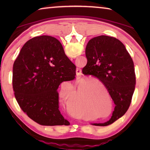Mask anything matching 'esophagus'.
I'll return each mask as SVG.
<instances>
[{
	"label": "esophagus",
	"instance_id": "34e87169",
	"mask_svg": "<svg viewBox=\"0 0 150 150\" xmlns=\"http://www.w3.org/2000/svg\"><path fill=\"white\" fill-rule=\"evenodd\" d=\"M76 74L78 77H81V75H82V72H81V70L80 69H77L76 70Z\"/></svg>",
	"mask_w": 150,
	"mask_h": 150
}]
</instances>
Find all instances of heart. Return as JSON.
Segmentation results:
<instances>
[{
  "instance_id": "heart-1",
  "label": "heart",
  "mask_w": 150,
  "mask_h": 150,
  "mask_svg": "<svg viewBox=\"0 0 150 150\" xmlns=\"http://www.w3.org/2000/svg\"><path fill=\"white\" fill-rule=\"evenodd\" d=\"M75 87L79 90V98L82 96L79 105L83 110L89 112L105 110L107 108L106 95L110 102V93L107 88L99 80L88 77L81 79L76 81Z\"/></svg>"
}]
</instances>
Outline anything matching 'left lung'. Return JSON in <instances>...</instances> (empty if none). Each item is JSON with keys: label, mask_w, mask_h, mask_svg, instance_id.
Masks as SVG:
<instances>
[{"label": "left lung", "mask_w": 150, "mask_h": 150, "mask_svg": "<svg viewBox=\"0 0 150 150\" xmlns=\"http://www.w3.org/2000/svg\"><path fill=\"white\" fill-rule=\"evenodd\" d=\"M85 55L87 63L83 74L92 75L103 83L115 105L110 120L93 125L108 126L121 118L130 105L136 85L134 62L122 43L107 35L90 40Z\"/></svg>", "instance_id": "obj_1"}]
</instances>
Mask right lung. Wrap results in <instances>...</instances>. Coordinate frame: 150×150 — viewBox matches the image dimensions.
Listing matches in <instances>:
<instances>
[{
  "mask_svg": "<svg viewBox=\"0 0 150 150\" xmlns=\"http://www.w3.org/2000/svg\"><path fill=\"white\" fill-rule=\"evenodd\" d=\"M75 71L59 40L50 35L30 39L13 65L12 87L20 107L40 125H69L59 111L57 88L74 79Z\"/></svg>",
  "mask_w": 150,
  "mask_h": 150,
  "instance_id": "1",
  "label": "right lung"
}]
</instances>
